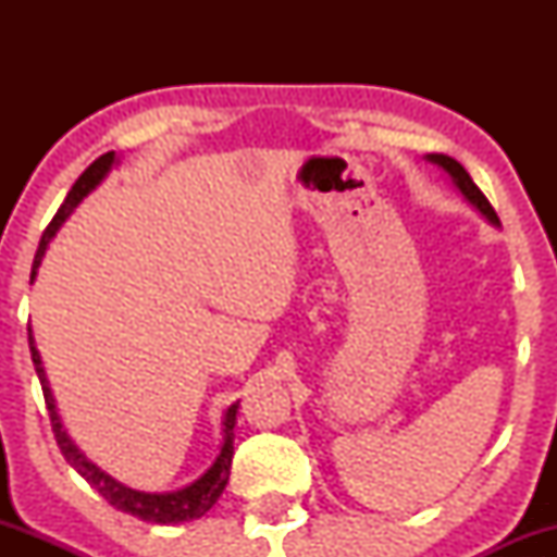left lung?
Returning <instances> with one entry per match:
<instances>
[{
	"instance_id": "8db88e82",
	"label": "left lung",
	"mask_w": 557,
	"mask_h": 557,
	"mask_svg": "<svg viewBox=\"0 0 557 557\" xmlns=\"http://www.w3.org/2000/svg\"><path fill=\"white\" fill-rule=\"evenodd\" d=\"M426 159H430L432 164H437V168H443V170L447 172V175L453 177V183H456V188L461 190L463 198L471 203V207H476L479 212L487 216L492 225H500V216L495 214V209H492V203L487 201V196H484L482 190L476 188V183L471 181V175L463 170L461 162H456V159L447 157V154H426Z\"/></svg>"
}]
</instances>
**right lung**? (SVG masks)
<instances>
[{
	"mask_svg": "<svg viewBox=\"0 0 557 557\" xmlns=\"http://www.w3.org/2000/svg\"><path fill=\"white\" fill-rule=\"evenodd\" d=\"M114 162H117L114 151H107V154H101L96 162L88 164V168L83 170V175L75 181L73 188H70L67 198L62 201V207L57 209L54 220L49 222V227L44 230V235H41V243H38V251L34 257V270H30V283L36 280V270H38V264H41L44 253H47L49 240L54 238L57 230L62 227V222L67 220L70 212L78 207L83 198H86L96 188V185L104 181L107 172L112 170ZM28 345H30V359H34L36 374H38V380H41L44 400H47V411H49V421H52L54 440H57V445H60L62 456H65V461L73 466V469L78 471V474L86 479V482L91 484V487L99 492L107 503L112 505V508L123 510V513H131V516H136V519L149 521V523H181V521L201 519V516L207 513V510L212 508L216 500H220L222 490H225V484L230 479V463H233V437H235L233 426H235V413H238V403H233V406L225 411V421H222V426H225L222 434H225V437H222L220 456L214 458L212 466H209L207 474L177 492H162V495H157V492H138V490L125 487V484H120L117 479H112L110 474H104V471H101L96 463L88 461L78 447H75L73 440L67 437V432L62 430V421H60V413H57L52 387H49L47 372H44V367H41V356H38V350H36V341H34V335H30V327H28Z\"/></svg>",
	"mask_w": 557,
	"mask_h": 557,
	"instance_id": "obj_1",
	"label": "right lung"
}]
</instances>
